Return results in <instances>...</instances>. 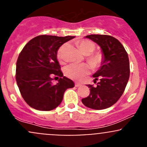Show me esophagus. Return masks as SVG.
<instances>
[{"label": "esophagus", "mask_w": 147, "mask_h": 147, "mask_svg": "<svg viewBox=\"0 0 147 147\" xmlns=\"http://www.w3.org/2000/svg\"><path fill=\"white\" fill-rule=\"evenodd\" d=\"M75 87H80V86H81V84H80V83L75 82Z\"/></svg>", "instance_id": "1"}]
</instances>
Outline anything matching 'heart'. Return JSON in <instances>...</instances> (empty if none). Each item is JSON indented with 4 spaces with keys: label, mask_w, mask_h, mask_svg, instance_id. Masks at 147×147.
<instances>
[{
    "label": "heart",
    "mask_w": 147,
    "mask_h": 147,
    "mask_svg": "<svg viewBox=\"0 0 147 147\" xmlns=\"http://www.w3.org/2000/svg\"><path fill=\"white\" fill-rule=\"evenodd\" d=\"M66 44H64L58 49L57 58L60 63H64L65 58L64 52L66 48ZM79 48L84 55H87V60L94 67L100 66L103 60L102 53L99 52L93 53L95 49V45L92 41L84 40L79 44ZM91 67L88 64H75L72 63L66 66L64 69L65 75L74 80H81L85 75L90 72Z\"/></svg>",
    "instance_id": "1"
}]
</instances>
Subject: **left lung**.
Listing matches in <instances>:
<instances>
[{
	"label": "left lung",
	"mask_w": 147,
	"mask_h": 147,
	"mask_svg": "<svg viewBox=\"0 0 147 147\" xmlns=\"http://www.w3.org/2000/svg\"><path fill=\"white\" fill-rule=\"evenodd\" d=\"M86 38L98 44L102 48L104 59L100 69L93 75L97 86L88 84V97L82 102L93 109H104L112 106L122 95L129 78L128 54L121 42L107 35H90Z\"/></svg>",
	"instance_id": "left-lung-1"
}]
</instances>
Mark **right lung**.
Returning a JSON list of instances; mask_svg holds the SVG:
<instances>
[{
	"mask_svg": "<svg viewBox=\"0 0 147 147\" xmlns=\"http://www.w3.org/2000/svg\"><path fill=\"white\" fill-rule=\"evenodd\" d=\"M74 38L38 35L20 52L16 79L22 97L30 107L40 111L53 110L63 101L65 90L74 87L73 81L63 76L57 60L60 46ZM53 75L61 77L56 85L51 82Z\"/></svg>",
	"mask_w": 147,
	"mask_h": 147,
	"instance_id": "1",
	"label": "right lung"
}]
</instances>
